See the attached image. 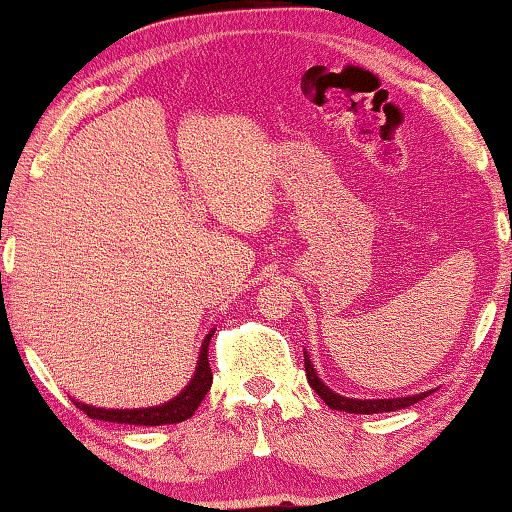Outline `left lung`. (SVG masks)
<instances>
[{
    "label": "left lung",
    "mask_w": 512,
    "mask_h": 512,
    "mask_svg": "<svg viewBox=\"0 0 512 512\" xmlns=\"http://www.w3.org/2000/svg\"><path fill=\"white\" fill-rule=\"evenodd\" d=\"M305 370H307V381L309 386L314 388V391L320 395V400H323L329 409L334 411H345V413H386V411H397V409H406V406H411L415 402L424 400V397H429V393H420V395H413V397H395V400H350V397H341L339 393L329 391V388L323 384V381L318 379L314 366H311V361L305 352Z\"/></svg>",
    "instance_id": "obj_1"
}]
</instances>
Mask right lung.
<instances>
[{"mask_svg":"<svg viewBox=\"0 0 512 512\" xmlns=\"http://www.w3.org/2000/svg\"><path fill=\"white\" fill-rule=\"evenodd\" d=\"M212 334L205 336L201 357H198V366L194 372V379L183 393L173 397L171 402L162 406H153V409H97V406H88L83 402H74L76 409H81L88 418L106 420V422H119V424H142V427H158V424H176L187 418H192L194 411L201 406L203 397L210 393L212 386V368L210 359H207V350H210Z\"/></svg>","mask_w":512,"mask_h":512,"instance_id":"1","label":"right lung"}]
</instances>
